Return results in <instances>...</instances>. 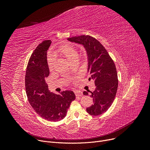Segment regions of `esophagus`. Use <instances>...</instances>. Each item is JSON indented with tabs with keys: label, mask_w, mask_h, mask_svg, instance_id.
Instances as JSON below:
<instances>
[{
	"label": "esophagus",
	"mask_w": 150,
	"mask_h": 150,
	"mask_svg": "<svg viewBox=\"0 0 150 150\" xmlns=\"http://www.w3.org/2000/svg\"><path fill=\"white\" fill-rule=\"evenodd\" d=\"M76 97H81L83 96V93L80 91H76L75 92Z\"/></svg>",
	"instance_id": "esophagus-1"
}]
</instances>
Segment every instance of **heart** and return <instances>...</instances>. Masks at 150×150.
<instances>
[{"label": "heart", "mask_w": 150, "mask_h": 150, "mask_svg": "<svg viewBox=\"0 0 150 150\" xmlns=\"http://www.w3.org/2000/svg\"><path fill=\"white\" fill-rule=\"evenodd\" d=\"M55 53L66 57L69 61L72 62L78 57V52L75 47L70 44H65L58 47ZM54 63V58L53 55L50 54L47 58V64L50 70H52Z\"/></svg>", "instance_id": "heart-1"}]
</instances>
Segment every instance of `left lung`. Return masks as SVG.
<instances>
[{"instance_id":"1","label":"left lung","mask_w":150,"mask_h":150,"mask_svg":"<svg viewBox=\"0 0 150 150\" xmlns=\"http://www.w3.org/2000/svg\"><path fill=\"white\" fill-rule=\"evenodd\" d=\"M71 42L81 44L86 48L88 56V73L94 81L96 90L91 92L93 105L86 111L91 115H99L106 112L113 103L118 88L117 72L114 62L98 40L89 35L69 38ZM84 96L88 92H83Z\"/></svg>"}]
</instances>
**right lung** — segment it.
I'll return each instance as SVG.
<instances>
[{"label": "right lung", "instance_id": "right-lung-1", "mask_svg": "<svg viewBox=\"0 0 150 150\" xmlns=\"http://www.w3.org/2000/svg\"><path fill=\"white\" fill-rule=\"evenodd\" d=\"M51 43L50 40L44 41L31 54L26 69L25 91L30 105L39 116L48 121L58 122L66 116L75 96L71 91L61 92L58 95L49 91L45 79L50 73L47 51Z\"/></svg>", "mask_w": 150, "mask_h": 150}]
</instances>
